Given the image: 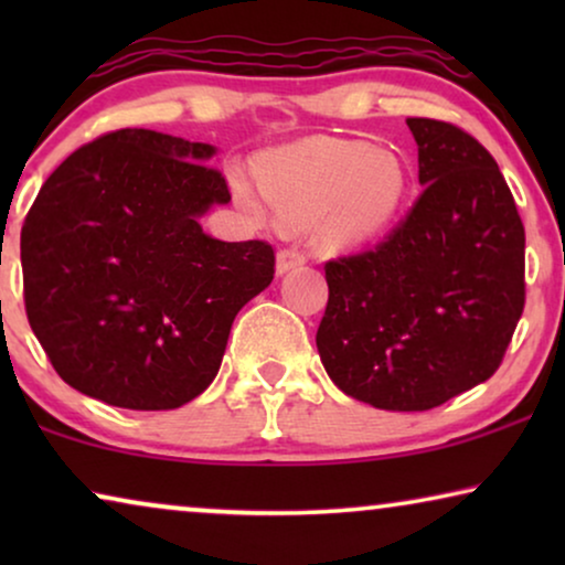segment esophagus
<instances>
[{
    "mask_svg": "<svg viewBox=\"0 0 565 565\" xmlns=\"http://www.w3.org/2000/svg\"><path fill=\"white\" fill-rule=\"evenodd\" d=\"M306 252H300L298 246H288V249H280L277 252V275H285L290 273V269L296 267H303L306 265Z\"/></svg>",
    "mask_w": 565,
    "mask_h": 565,
    "instance_id": "obj_1",
    "label": "esophagus"
}]
</instances>
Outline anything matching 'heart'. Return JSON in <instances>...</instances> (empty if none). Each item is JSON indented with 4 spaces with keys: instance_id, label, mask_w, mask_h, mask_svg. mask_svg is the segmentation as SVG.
<instances>
[{
    "instance_id": "obj_1",
    "label": "heart",
    "mask_w": 565,
    "mask_h": 565,
    "mask_svg": "<svg viewBox=\"0 0 565 565\" xmlns=\"http://www.w3.org/2000/svg\"><path fill=\"white\" fill-rule=\"evenodd\" d=\"M259 190L231 169L236 203L265 223L273 213L288 226L316 221L323 242L352 249L381 238L408 198V169L398 153L365 141L308 138L269 151L259 161Z\"/></svg>"
}]
</instances>
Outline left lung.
<instances>
[{
	"instance_id": "8db88e82",
	"label": "left lung",
	"mask_w": 565,
	"mask_h": 565,
	"mask_svg": "<svg viewBox=\"0 0 565 565\" xmlns=\"http://www.w3.org/2000/svg\"><path fill=\"white\" fill-rule=\"evenodd\" d=\"M406 126L424 192L375 249L327 262L316 331L337 388L385 412L489 381L524 308V226L497 161L452 122Z\"/></svg>"
}]
</instances>
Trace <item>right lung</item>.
I'll list each match as a JSON object with an SVG mask.
<instances>
[{
	"label": "right lung",
	"instance_id": "add662e5",
	"mask_svg": "<svg viewBox=\"0 0 565 565\" xmlns=\"http://www.w3.org/2000/svg\"><path fill=\"white\" fill-rule=\"evenodd\" d=\"M211 143L122 128L43 182L20 234L25 311L64 381L167 412L218 375L236 313L273 282L267 242H221L200 215L228 184Z\"/></svg>",
	"mask_w": 565,
	"mask_h": 565
}]
</instances>
